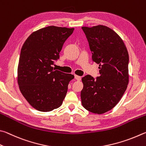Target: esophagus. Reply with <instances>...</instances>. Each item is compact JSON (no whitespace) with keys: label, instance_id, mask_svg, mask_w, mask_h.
Masks as SVG:
<instances>
[{"label":"esophagus","instance_id":"1","mask_svg":"<svg viewBox=\"0 0 146 146\" xmlns=\"http://www.w3.org/2000/svg\"><path fill=\"white\" fill-rule=\"evenodd\" d=\"M74 77H75V79L76 80H78V81H80L81 80V78L80 77V76H77V75H75L74 76Z\"/></svg>","mask_w":146,"mask_h":146}]
</instances>
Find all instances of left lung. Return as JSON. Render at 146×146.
Instances as JSON below:
<instances>
[{"label": "left lung", "mask_w": 146, "mask_h": 146, "mask_svg": "<svg viewBox=\"0 0 146 146\" xmlns=\"http://www.w3.org/2000/svg\"><path fill=\"white\" fill-rule=\"evenodd\" d=\"M92 52V60L99 64V76L82 78L81 103L88 111L103 114L115 106L129 83V54L123 40L108 27L98 25L82 27Z\"/></svg>", "instance_id": "obj_1"}]
</instances>
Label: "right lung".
I'll return each mask as SVG.
<instances>
[{
	"label": "right lung",
	"instance_id": "1",
	"mask_svg": "<svg viewBox=\"0 0 146 146\" xmlns=\"http://www.w3.org/2000/svg\"><path fill=\"white\" fill-rule=\"evenodd\" d=\"M74 28L48 26L34 31L22 45L17 81L23 96L35 109L50 111L63 103L70 81L74 78L54 69L65 40Z\"/></svg>",
	"mask_w": 146,
	"mask_h": 146
}]
</instances>
